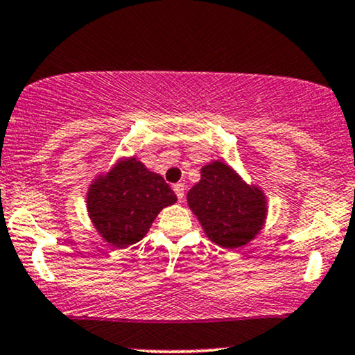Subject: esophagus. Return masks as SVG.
I'll list each match as a JSON object with an SVG mask.
<instances>
[{"label": "esophagus", "mask_w": 355, "mask_h": 355, "mask_svg": "<svg viewBox=\"0 0 355 355\" xmlns=\"http://www.w3.org/2000/svg\"><path fill=\"white\" fill-rule=\"evenodd\" d=\"M173 191L175 195H177L178 201H183V198H185V185H183V183H175Z\"/></svg>", "instance_id": "esophagus-1"}]
</instances>
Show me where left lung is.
I'll use <instances>...</instances> for the list:
<instances>
[{
  "mask_svg": "<svg viewBox=\"0 0 355 355\" xmlns=\"http://www.w3.org/2000/svg\"><path fill=\"white\" fill-rule=\"evenodd\" d=\"M187 198L207 237L224 248H237L250 242L266 216L263 193L245 185L222 162L205 165L201 180L188 191Z\"/></svg>",
  "mask_w": 355,
  "mask_h": 355,
  "instance_id": "8db88e82",
  "label": "left lung"
}]
</instances>
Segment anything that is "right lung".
I'll return each instance as SVG.
<instances>
[{
    "label": "right lung",
    "instance_id": "right-lung-1",
    "mask_svg": "<svg viewBox=\"0 0 355 355\" xmlns=\"http://www.w3.org/2000/svg\"><path fill=\"white\" fill-rule=\"evenodd\" d=\"M175 201L177 195L160 175L128 159L89 188L87 211L97 232L121 248L139 242L159 212Z\"/></svg>",
    "mask_w": 355,
    "mask_h": 355
}]
</instances>
